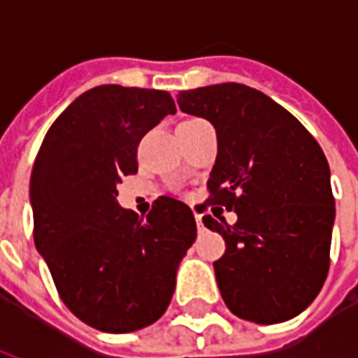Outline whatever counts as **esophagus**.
Returning <instances> with one entry per match:
<instances>
[{
	"label": "esophagus",
	"mask_w": 358,
	"mask_h": 358,
	"mask_svg": "<svg viewBox=\"0 0 358 358\" xmlns=\"http://www.w3.org/2000/svg\"><path fill=\"white\" fill-rule=\"evenodd\" d=\"M195 222H197V230H203V228H205V226H203L201 217H195Z\"/></svg>",
	"instance_id": "esophagus-1"
}]
</instances>
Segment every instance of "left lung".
Masks as SVG:
<instances>
[{
  "mask_svg": "<svg viewBox=\"0 0 358 358\" xmlns=\"http://www.w3.org/2000/svg\"><path fill=\"white\" fill-rule=\"evenodd\" d=\"M180 109L215 126L218 153L207 205L238 215L203 224L226 241L215 261L220 295L234 315L285 322L322 289L336 218L322 148L289 110L236 82L178 94Z\"/></svg>",
  "mask_w": 358,
  "mask_h": 358,
  "instance_id": "8db88e82",
  "label": "left lung"
}]
</instances>
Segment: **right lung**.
Segmentation results:
<instances>
[{"label": "right lung", "instance_id": "add662e5", "mask_svg": "<svg viewBox=\"0 0 358 358\" xmlns=\"http://www.w3.org/2000/svg\"><path fill=\"white\" fill-rule=\"evenodd\" d=\"M174 113L169 92L97 86L59 115L36 157V249L59 297L95 330L128 334L159 320L197 236L178 199L159 197L145 218L117 201L120 176L138 172L141 138Z\"/></svg>", "mask_w": 358, "mask_h": 358}]
</instances>
